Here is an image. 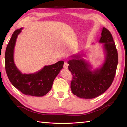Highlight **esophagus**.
I'll list each match as a JSON object with an SVG mask.
<instances>
[{
	"mask_svg": "<svg viewBox=\"0 0 127 127\" xmlns=\"http://www.w3.org/2000/svg\"><path fill=\"white\" fill-rule=\"evenodd\" d=\"M68 66H69V64L68 63H67L66 62H64V66H63V68L64 69H68Z\"/></svg>",
	"mask_w": 127,
	"mask_h": 127,
	"instance_id": "34e87169",
	"label": "esophagus"
}]
</instances>
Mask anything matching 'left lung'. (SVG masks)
I'll return each instance as SVG.
<instances>
[{"instance_id":"obj_1","label":"left lung","mask_w":127,"mask_h":127,"mask_svg":"<svg viewBox=\"0 0 127 127\" xmlns=\"http://www.w3.org/2000/svg\"><path fill=\"white\" fill-rule=\"evenodd\" d=\"M99 42L103 44L105 58L100 68L92 70V67L82 58L83 54L72 55L68 63L72 75L71 90L74 95L85 99H93L104 93L114 81L118 64V53L110 31L102 29Z\"/></svg>"}]
</instances>
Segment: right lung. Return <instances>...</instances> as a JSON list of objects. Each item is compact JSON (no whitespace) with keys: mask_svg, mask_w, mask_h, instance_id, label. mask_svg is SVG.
I'll return each mask as SVG.
<instances>
[{"mask_svg":"<svg viewBox=\"0 0 127 127\" xmlns=\"http://www.w3.org/2000/svg\"><path fill=\"white\" fill-rule=\"evenodd\" d=\"M23 28L16 30L8 44L5 52V69L12 85L23 94L33 96H43L52 88L53 81L63 68L64 62L59 61L55 64L45 66L33 74H22L16 67L13 53L16 39Z\"/></svg>","mask_w":127,"mask_h":127,"instance_id":"obj_1","label":"right lung"}]
</instances>
